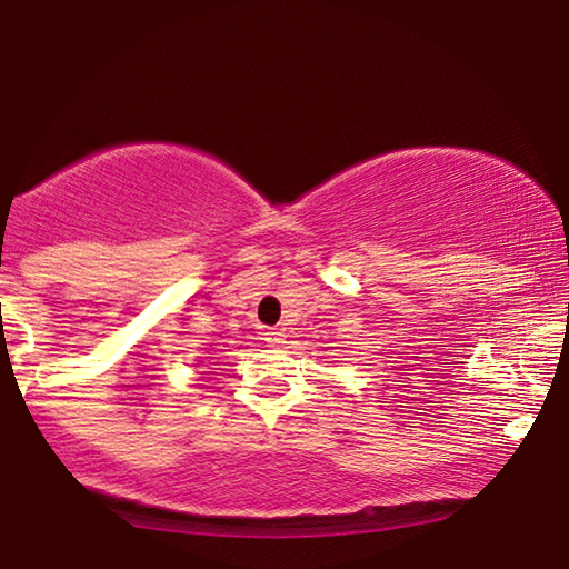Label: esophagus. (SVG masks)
<instances>
[{"label": "esophagus", "mask_w": 569, "mask_h": 569, "mask_svg": "<svg viewBox=\"0 0 569 569\" xmlns=\"http://www.w3.org/2000/svg\"><path fill=\"white\" fill-rule=\"evenodd\" d=\"M266 340L270 342V346H281V342H283V332H281V330H268V332H266Z\"/></svg>", "instance_id": "obj_1"}]
</instances>
